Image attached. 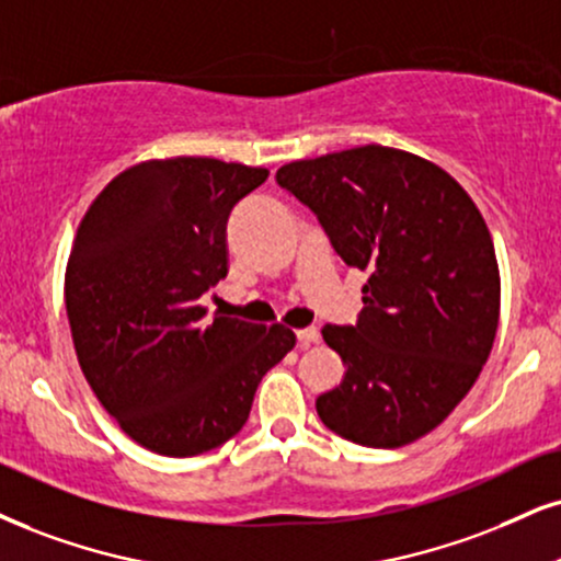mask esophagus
<instances>
[{"label":"esophagus","mask_w":561,"mask_h":561,"mask_svg":"<svg viewBox=\"0 0 561 561\" xmlns=\"http://www.w3.org/2000/svg\"><path fill=\"white\" fill-rule=\"evenodd\" d=\"M296 337H299V345L317 343V341H320V330H317V328H301V330H296Z\"/></svg>","instance_id":"esophagus-1"}]
</instances>
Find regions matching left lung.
Wrapping results in <instances>:
<instances>
[{
  "label": "left lung",
  "instance_id": "8db88e82",
  "mask_svg": "<svg viewBox=\"0 0 561 561\" xmlns=\"http://www.w3.org/2000/svg\"><path fill=\"white\" fill-rule=\"evenodd\" d=\"M348 267L369 273L356 324H324L343 358L322 424L364 447H403L468 396L500 324V265L486 220L439 169L385 145L280 165Z\"/></svg>",
  "mask_w": 561,
  "mask_h": 561
}]
</instances>
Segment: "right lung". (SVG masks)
<instances>
[{"instance_id":"obj_1","label":"right lung","mask_w":561,"mask_h":561,"mask_svg":"<svg viewBox=\"0 0 561 561\" xmlns=\"http://www.w3.org/2000/svg\"><path fill=\"white\" fill-rule=\"evenodd\" d=\"M270 171L218 158L129 165L82 216L65 273L72 343L101 405L137 445L192 458L247 424L254 392L296 345L280 322L205 320L228 273L226 224Z\"/></svg>"}]
</instances>
